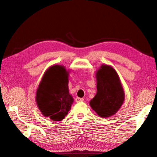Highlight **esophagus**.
<instances>
[{
  "mask_svg": "<svg viewBox=\"0 0 157 157\" xmlns=\"http://www.w3.org/2000/svg\"><path fill=\"white\" fill-rule=\"evenodd\" d=\"M83 98H75V101L76 102H82L83 101Z\"/></svg>",
  "mask_w": 157,
  "mask_h": 157,
  "instance_id": "34e87169",
  "label": "esophagus"
}]
</instances>
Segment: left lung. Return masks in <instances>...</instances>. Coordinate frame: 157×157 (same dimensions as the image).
<instances>
[{
	"mask_svg": "<svg viewBox=\"0 0 157 157\" xmlns=\"http://www.w3.org/2000/svg\"><path fill=\"white\" fill-rule=\"evenodd\" d=\"M97 92L90 106L101 118L117 113L125 100V93L119 75L110 65H102L96 72Z\"/></svg>",
	"mask_w": 157,
	"mask_h": 157,
	"instance_id": "obj_1",
	"label": "left lung"
}]
</instances>
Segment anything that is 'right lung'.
<instances>
[{
	"instance_id": "right-lung-1",
	"label": "right lung",
	"mask_w": 157,
	"mask_h": 157,
	"mask_svg": "<svg viewBox=\"0 0 157 157\" xmlns=\"http://www.w3.org/2000/svg\"><path fill=\"white\" fill-rule=\"evenodd\" d=\"M69 70L59 65L44 72L36 91V101L44 117L61 121L71 110L74 99L68 91Z\"/></svg>"
}]
</instances>
